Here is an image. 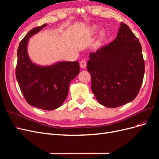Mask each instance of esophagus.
<instances>
[{"label":"esophagus","mask_w":159,"mask_h":159,"mask_svg":"<svg viewBox=\"0 0 159 159\" xmlns=\"http://www.w3.org/2000/svg\"><path fill=\"white\" fill-rule=\"evenodd\" d=\"M80 64L81 68H85V67H86V65H87V63H86V60H81Z\"/></svg>","instance_id":"obj_1"}]
</instances>
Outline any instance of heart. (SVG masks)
<instances>
[{"label":"heart","instance_id":"1","mask_svg":"<svg viewBox=\"0 0 159 159\" xmlns=\"http://www.w3.org/2000/svg\"><path fill=\"white\" fill-rule=\"evenodd\" d=\"M95 27H93V30H95Z\"/></svg>","mask_w":159,"mask_h":159}]
</instances>
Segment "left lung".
<instances>
[{
    "label": "left lung",
    "instance_id": "obj_1",
    "mask_svg": "<svg viewBox=\"0 0 159 159\" xmlns=\"http://www.w3.org/2000/svg\"><path fill=\"white\" fill-rule=\"evenodd\" d=\"M89 56L91 89L100 104L115 108L134 99L143 81L145 61L141 43L126 24L121 23L112 42Z\"/></svg>",
    "mask_w": 159,
    "mask_h": 159
}]
</instances>
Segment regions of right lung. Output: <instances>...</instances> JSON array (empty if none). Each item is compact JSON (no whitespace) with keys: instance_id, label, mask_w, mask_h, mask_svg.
Returning a JSON list of instances; mask_svg holds the SVG:
<instances>
[{"instance_id":"add662e5","label":"right lung","mask_w":159,"mask_h":159,"mask_svg":"<svg viewBox=\"0 0 159 159\" xmlns=\"http://www.w3.org/2000/svg\"><path fill=\"white\" fill-rule=\"evenodd\" d=\"M46 24L32 28L20 41L17 50L16 77L27 103L44 110L60 107L68 94L70 81L80 73L78 61H60L50 66L33 64L27 53L28 38Z\"/></svg>"}]
</instances>
